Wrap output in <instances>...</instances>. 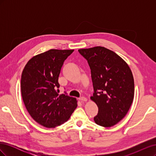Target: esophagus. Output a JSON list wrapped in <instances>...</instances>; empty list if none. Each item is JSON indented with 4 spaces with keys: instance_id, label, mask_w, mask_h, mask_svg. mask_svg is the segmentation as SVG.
Masks as SVG:
<instances>
[{
    "instance_id": "34e87169",
    "label": "esophagus",
    "mask_w": 156,
    "mask_h": 156,
    "mask_svg": "<svg viewBox=\"0 0 156 156\" xmlns=\"http://www.w3.org/2000/svg\"><path fill=\"white\" fill-rule=\"evenodd\" d=\"M79 100L81 102H84V101H87V98H86L85 97H81V98H79Z\"/></svg>"
}]
</instances>
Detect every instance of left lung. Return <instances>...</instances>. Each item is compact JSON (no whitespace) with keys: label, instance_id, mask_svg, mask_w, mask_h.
Segmentation results:
<instances>
[{"label":"left lung","instance_id":"left-lung-1","mask_svg":"<svg viewBox=\"0 0 156 156\" xmlns=\"http://www.w3.org/2000/svg\"><path fill=\"white\" fill-rule=\"evenodd\" d=\"M91 69L94 92L90 97L98 107L94 118L99 126L116 125L128 112L134 98V79L125 61L101 46L78 50Z\"/></svg>","mask_w":156,"mask_h":156}]
</instances>
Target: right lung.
<instances>
[{"mask_svg":"<svg viewBox=\"0 0 156 156\" xmlns=\"http://www.w3.org/2000/svg\"><path fill=\"white\" fill-rule=\"evenodd\" d=\"M73 49H50L30 58L23 70L21 90L27 111L48 128L68 121L75 108V98L58 94V77L64 60Z\"/></svg>","mask_w":156,"mask_h":156,"instance_id":"add662e5","label":"right lung"}]
</instances>
